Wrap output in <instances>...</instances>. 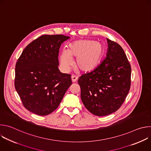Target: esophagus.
Here are the masks:
<instances>
[{
	"instance_id": "1",
	"label": "esophagus",
	"mask_w": 151,
	"mask_h": 151,
	"mask_svg": "<svg viewBox=\"0 0 151 151\" xmlns=\"http://www.w3.org/2000/svg\"><path fill=\"white\" fill-rule=\"evenodd\" d=\"M78 80V77L76 76L75 75H72V81L73 82H76V81Z\"/></svg>"
}]
</instances>
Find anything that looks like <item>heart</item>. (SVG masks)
Segmentation results:
<instances>
[{
  "label": "heart",
  "instance_id": "obj_1",
  "mask_svg": "<svg viewBox=\"0 0 151 151\" xmlns=\"http://www.w3.org/2000/svg\"><path fill=\"white\" fill-rule=\"evenodd\" d=\"M103 54L101 43L90 40H79L72 42L68 50H64L60 55L63 69L68 71L72 66V58H76V66L83 72L94 70L99 64Z\"/></svg>",
  "mask_w": 151,
  "mask_h": 151
}]
</instances>
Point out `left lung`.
<instances>
[{
    "label": "left lung",
    "instance_id": "obj_1",
    "mask_svg": "<svg viewBox=\"0 0 151 151\" xmlns=\"http://www.w3.org/2000/svg\"><path fill=\"white\" fill-rule=\"evenodd\" d=\"M106 58L93 71L81 76L78 82L81 98L91 114L103 116L116 111L131 85L132 69L122 47L107 38Z\"/></svg>",
    "mask_w": 151,
    "mask_h": 151
}]
</instances>
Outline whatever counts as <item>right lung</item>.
Returning <instances> with one entry per match:
<instances>
[{"mask_svg":"<svg viewBox=\"0 0 151 151\" xmlns=\"http://www.w3.org/2000/svg\"><path fill=\"white\" fill-rule=\"evenodd\" d=\"M70 38L42 35L26 47L15 65V88L28 111L40 116L58 107L72 85L71 75L58 69L59 49Z\"/></svg>","mask_w":151,"mask_h":151,"instance_id":"right-lung-1","label":"right lung"}]
</instances>
